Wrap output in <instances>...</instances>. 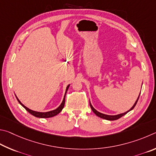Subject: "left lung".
I'll return each instance as SVG.
<instances>
[{
	"label": "left lung",
	"instance_id": "left-lung-1",
	"mask_svg": "<svg viewBox=\"0 0 156 156\" xmlns=\"http://www.w3.org/2000/svg\"><path fill=\"white\" fill-rule=\"evenodd\" d=\"M139 97H140V95H139V96H138L137 100H136V101L135 103H134V105H133L132 106V108H131L129 110H128L127 112H125V113L118 114V115L111 116V115H107V114H104L101 113V112H99L97 111L93 107H92V105H91V103H90V108H91V109H92V110L93 111V112H94L95 114H96L97 116L100 117V118L103 119H105V120H108V121H115V120H117V119H120V118H121V117H122V116H124L125 114H126L127 112H129V111H131L132 110H133V108H134V107H135L136 105V103H137V102H138V99H139Z\"/></svg>",
	"mask_w": 156,
	"mask_h": 156
}]
</instances>
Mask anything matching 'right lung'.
Wrapping results in <instances>:
<instances>
[{
  "mask_svg": "<svg viewBox=\"0 0 156 156\" xmlns=\"http://www.w3.org/2000/svg\"><path fill=\"white\" fill-rule=\"evenodd\" d=\"M69 86L68 85L67 87H66V93L64 94V99H63V101L62 103H61V105H60L58 108H57V109H55V110H52V111H50V112H35V111H33L31 110H30V109H29L28 108H27L26 106H24L23 103H22L20 101H19V99L17 98V97H16V99H17L18 101L19 102V103L23 106V107L25 109V110L28 112H29L31 114H32L33 116H34L35 117H38V118H51V117H53L54 116L57 115V114H58L60 112H61L62 110V109L64 108V104H65V97H66V94L67 92V90L68 88H69Z\"/></svg>",
  "mask_w": 156,
  "mask_h": 156,
  "instance_id": "obj_1",
  "label": "right lung"
}]
</instances>
